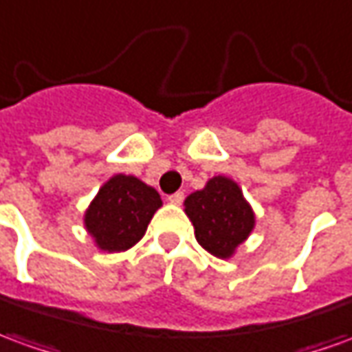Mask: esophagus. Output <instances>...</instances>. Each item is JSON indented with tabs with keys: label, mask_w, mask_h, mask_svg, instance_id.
<instances>
[{
	"label": "esophagus",
	"mask_w": 352,
	"mask_h": 352,
	"mask_svg": "<svg viewBox=\"0 0 352 352\" xmlns=\"http://www.w3.org/2000/svg\"><path fill=\"white\" fill-rule=\"evenodd\" d=\"M168 201H170L172 205H182V203H184V193H182V191L172 193V195H168Z\"/></svg>",
	"instance_id": "34e87169"
}]
</instances>
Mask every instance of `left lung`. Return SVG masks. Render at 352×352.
Returning a JSON list of instances; mask_svg holds the SVG:
<instances>
[{
    "label": "left lung",
    "mask_w": 352,
    "mask_h": 352,
    "mask_svg": "<svg viewBox=\"0 0 352 352\" xmlns=\"http://www.w3.org/2000/svg\"><path fill=\"white\" fill-rule=\"evenodd\" d=\"M186 214L203 249L218 258L232 256L254 226V214L236 182L214 176L186 199Z\"/></svg>",
    "instance_id": "8db88e82"
}]
</instances>
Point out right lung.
Listing matches in <instances>:
<instances>
[{
	"mask_svg": "<svg viewBox=\"0 0 352 352\" xmlns=\"http://www.w3.org/2000/svg\"><path fill=\"white\" fill-rule=\"evenodd\" d=\"M161 205V195L151 186L134 176L116 174L91 201L84 224L99 249L120 253L144 237Z\"/></svg>",
	"mask_w": 352,
	"mask_h": 352,
	"instance_id": "right-lung-1",
	"label": "right lung"
}]
</instances>
